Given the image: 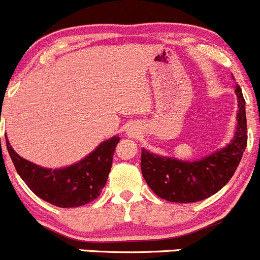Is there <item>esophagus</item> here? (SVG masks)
I'll return each mask as SVG.
<instances>
[{
  "label": "esophagus",
  "mask_w": 260,
  "mask_h": 260,
  "mask_svg": "<svg viewBox=\"0 0 260 260\" xmlns=\"http://www.w3.org/2000/svg\"><path fill=\"white\" fill-rule=\"evenodd\" d=\"M127 134H129L130 136H136L139 134V127L135 126V125H133L130 129H127Z\"/></svg>",
  "instance_id": "34e87169"
}]
</instances>
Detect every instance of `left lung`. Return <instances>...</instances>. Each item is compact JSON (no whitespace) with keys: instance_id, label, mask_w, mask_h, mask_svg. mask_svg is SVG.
Masks as SVG:
<instances>
[{"instance_id":"1","label":"left lung","mask_w":260,"mask_h":260,"mask_svg":"<svg viewBox=\"0 0 260 260\" xmlns=\"http://www.w3.org/2000/svg\"><path fill=\"white\" fill-rule=\"evenodd\" d=\"M235 95L239 109L237 129L234 138L224 148L194 161L162 156L143 149L141 173L157 197L173 203L200 202L218 192L232 179L248 141L245 100L239 85L235 86Z\"/></svg>"}]
</instances>
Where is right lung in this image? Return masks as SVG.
Instances as JSON below:
<instances>
[{
	"label": "right lung",
	"instance_id": "add662e5",
	"mask_svg": "<svg viewBox=\"0 0 260 260\" xmlns=\"http://www.w3.org/2000/svg\"><path fill=\"white\" fill-rule=\"evenodd\" d=\"M119 140V136H112L99 144L84 159L60 169H47L21 157L12 149L7 136L6 146L18 175L37 197L56 207L76 208L100 195L108 181Z\"/></svg>",
	"mask_w": 260,
	"mask_h": 260
}]
</instances>
